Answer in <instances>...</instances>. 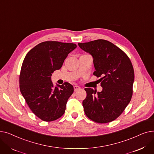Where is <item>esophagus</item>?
Masks as SVG:
<instances>
[{"label":"esophagus","mask_w":154,"mask_h":154,"mask_svg":"<svg viewBox=\"0 0 154 154\" xmlns=\"http://www.w3.org/2000/svg\"><path fill=\"white\" fill-rule=\"evenodd\" d=\"M74 91L76 92V91H77L80 89V87L79 86H78V85H75L74 87Z\"/></svg>","instance_id":"1"}]
</instances>
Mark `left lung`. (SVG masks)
Returning <instances> with one entry per match:
<instances>
[{
    "mask_svg": "<svg viewBox=\"0 0 154 154\" xmlns=\"http://www.w3.org/2000/svg\"><path fill=\"white\" fill-rule=\"evenodd\" d=\"M79 46L94 59V75L100 77L101 92L85 88L87 97L82 104L87 117L97 123L116 120L124 112L132 96L134 71L126 54L109 41L103 39Z\"/></svg>",
    "mask_w": 154,
    "mask_h": 154,
    "instance_id": "obj_1",
    "label": "left lung"
}]
</instances>
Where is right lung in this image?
<instances>
[{"label": "right lung", "instance_id": "1", "mask_svg": "<svg viewBox=\"0 0 154 154\" xmlns=\"http://www.w3.org/2000/svg\"><path fill=\"white\" fill-rule=\"evenodd\" d=\"M76 47L72 43L43 42L32 48L23 61L20 92L32 112L44 121L51 122L62 117L74 92V87L68 82L54 87L51 76Z\"/></svg>", "mask_w": 154, "mask_h": 154}]
</instances>
